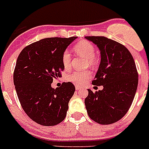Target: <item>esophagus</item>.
Segmentation results:
<instances>
[{"mask_svg":"<svg viewBox=\"0 0 149 149\" xmlns=\"http://www.w3.org/2000/svg\"><path fill=\"white\" fill-rule=\"evenodd\" d=\"M81 89H82V87H79V86H76V90H81Z\"/></svg>","mask_w":149,"mask_h":149,"instance_id":"34e87169","label":"esophagus"}]
</instances>
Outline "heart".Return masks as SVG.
<instances>
[{"mask_svg": "<svg viewBox=\"0 0 149 149\" xmlns=\"http://www.w3.org/2000/svg\"><path fill=\"white\" fill-rule=\"evenodd\" d=\"M74 49L78 54L83 56L87 59V65L92 66L95 65V48L92 43L86 40H82L75 45ZM62 62L65 69L70 68L71 65V56L68 51H65L62 54ZM90 76L91 72L90 70H84L81 72L75 71L68 75V80L77 85H82L87 82Z\"/></svg>", "mask_w": 149, "mask_h": 149, "instance_id": "heart-1", "label": "heart"}]
</instances>
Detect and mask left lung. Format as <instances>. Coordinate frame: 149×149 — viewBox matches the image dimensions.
<instances>
[{"mask_svg":"<svg viewBox=\"0 0 149 149\" xmlns=\"http://www.w3.org/2000/svg\"><path fill=\"white\" fill-rule=\"evenodd\" d=\"M94 43L101 54V62L93 85H102V90L88 89L84 100L87 114L99 124H111L126 114L134 100L138 74L135 62L129 50L105 37H85Z\"/></svg>","mask_w":149,"mask_h":149,"instance_id":"left-lung-1","label":"left lung"}]
</instances>
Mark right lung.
Listing matches in <instances>:
<instances>
[{
	"instance_id": "obj_1",
	"label": "right lung",
	"mask_w": 149,
	"mask_h": 149,
	"mask_svg": "<svg viewBox=\"0 0 149 149\" xmlns=\"http://www.w3.org/2000/svg\"><path fill=\"white\" fill-rule=\"evenodd\" d=\"M77 37L42 39L18 56L13 76L17 95L26 115L39 124L54 126L66 117L75 87L68 81L54 89L51 83L61 76L62 54Z\"/></svg>"
}]
</instances>
